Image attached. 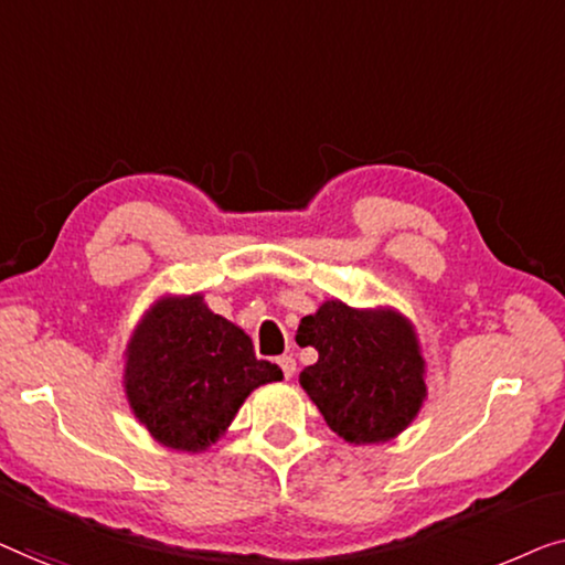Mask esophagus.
Returning <instances> with one entry per match:
<instances>
[{
	"instance_id": "34e87169",
	"label": "esophagus",
	"mask_w": 565,
	"mask_h": 565,
	"mask_svg": "<svg viewBox=\"0 0 565 565\" xmlns=\"http://www.w3.org/2000/svg\"><path fill=\"white\" fill-rule=\"evenodd\" d=\"M281 365V373H284V379H291L294 376V371H297V361L291 359V355H281L279 361H276Z\"/></svg>"
}]
</instances>
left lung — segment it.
<instances>
[{
  "mask_svg": "<svg viewBox=\"0 0 565 565\" xmlns=\"http://www.w3.org/2000/svg\"><path fill=\"white\" fill-rule=\"evenodd\" d=\"M297 343L320 353L299 373V384L340 438L384 443L417 417L425 361L402 315L332 299L301 320Z\"/></svg>",
  "mask_w": 565,
  "mask_h": 565,
  "instance_id": "8db88e82",
  "label": "left lung"
}]
</instances>
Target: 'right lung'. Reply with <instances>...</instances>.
I'll list each match as a JSON object with an SVG mask.
<instances>
[{
  "instance_id": "1",
  "label": "right lung",
  "mask_w": 565,
  "mask_h": 565,
  "mask_svg": "<svg viewBox=\"0 0 565 565\" xmlns=\"http://www.w3.org/2000/svg\"><path fill=\"white\" fill-rule=\"evenodd\" d=\"M281 376L279 365L258 361L250 338L210 312L200 294L158 301L127 345V399L166 448L204 450L253 388Z\"/></svg>"
}]
</instances>
